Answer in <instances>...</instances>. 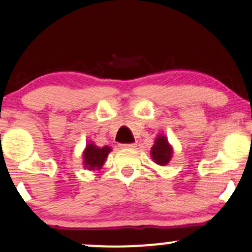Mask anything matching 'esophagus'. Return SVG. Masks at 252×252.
Returning <instances> with one entry per match:
<instances>
[{"instance_id":"34e87169","label":"esophagus","mask_w":252,"mask_h":252,"mask_svg":"<svg viewBox=\"0 0 252 252\" xmlns=\"http://www.w3.org/2000/svg\"><path fill=\"white\" fill-rule=\"evenodd\" d=\"M123 148H135V143H124L122 144Z\"/></svg>"}]
</instances>
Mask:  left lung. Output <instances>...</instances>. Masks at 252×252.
I'll return each mask as SVG.
<instances>
[{"mask_svg":"<svg viewBox=\"0 0 252 252\" xmlns=\"http://www.w3.org/2000/svg\"><path fill=\"white\" fill-rule=\"evenodd\" d=\"M152 158L156 163L161 164V166H164L169 162L170 158H172V148L164 136H158L156 138L155 144L152 147Z\"/></svg>","mask_w":252,"mask_h":252,"instance_id":"obj_1","label":"left lung"}]
</instances>
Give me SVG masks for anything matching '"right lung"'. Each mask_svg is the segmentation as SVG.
I'll list each match as a JSON object with an SVG mask.
<instances>
[{
	"label": "right lung",
	"instance_id": "add662e5",
	"mask_svg": "<svg viewBox=\"0 0 252 252\" xmlns=\"http://www.w3.org/2000/svg\"><path fill=\"white\" fill-rule=\"evenodd\" d=\"M110 149L108 146L99 148V147L94 146V144L89 143L86 146L85 152H84V166L86 168L92 169H99L103 166L104 161H105L106 156L110 153Z\"/></svg>",
	"mask_w": 252,
	"mask_h": 252
}]
</instances>
